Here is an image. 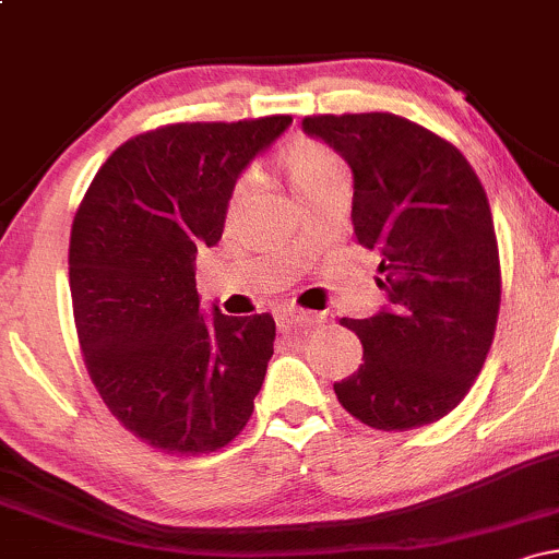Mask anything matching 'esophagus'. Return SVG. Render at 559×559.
Returning a JSON list of instances; mask_svg holds the SVG:
<instances>
[{
	"instance_id": "1",
	"label": "esophagus",
	"mask_w": 559,
	"mask_h": 559,
	"mask_svg": "<svg viewBox=\"0 0 559 559\" xmlns=\"http://www.w3.org/2000/svg\"><path fill=\"white\" fill-rule=\"evenodd\" d=\"M318 320H320V316H316V312L297 310V307H286V310H281L278 316H275V325H278V331H292V329H297V325L318 323Z\"/></svg>"
}]
</instances>
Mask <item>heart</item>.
<instances>
[{"label":"heart","mask_w":559,"mask_h":559,"mask_svg":"<svg viewBox=\"0 0 559 559\" xmlns=\"http://www.w3.org/2000/svg\"><path fill=\"white\" fill-rule=\"evenodd\" d=\"M281 163H284L288 181H292L299 199L316 191L318 186L329 183L331 178L344 176V165L336 157V152L323 141L310 136L288 141L284 152H281ZM249 189H252V176L239 178L234 186V194H230V207H236L249 194Z\"/></svg>","instance_id":"obj_1"}]
</instances>
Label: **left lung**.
<instances>
[{
  "instance_id": "obj_1",
  "label": "left lung",
  "mask_w": 559,
  "mask_h": 559,
  "mask_svg": "<svg viewBox=\"0 0 559 559\" xmlns=\"http://www.w3.org/2000/svg\"><path fill=\"white\" fill-rule=\"evenodd\" d=\"M301 128L349 163L355 239L381 254L389 297L373 318H342L362 365L333 391L378 431L441 420L484 368L502 301L484 186L457 146L402 115H307Z\"/></svg>"
}]
</instances>
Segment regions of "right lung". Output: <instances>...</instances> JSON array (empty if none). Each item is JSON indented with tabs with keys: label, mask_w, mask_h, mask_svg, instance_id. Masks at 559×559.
<instances>
[{
	"label": "right lung",
	"mask_w": 559,
	"mask_h": 559,
	"mask_svg": "<svg viewBox=\"0 0 559 559\" xmlns=\"http://www.w3.org/2000/svg\"><path fill=\"white\" fill-rule=\"evenodd\" d=\"M292 115L173 123L107 157L70 230V297L102 402L144 444L207 454L252 418L273 357L267 312L199 310L197 247H215L236 178Z\"/></svg>",
	"instance_id": "add662e5"
}]
</instances>
